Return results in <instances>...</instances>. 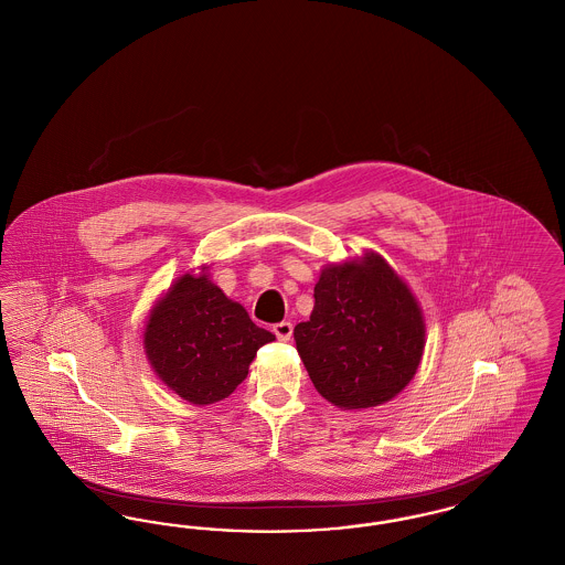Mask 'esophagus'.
Wrapping results in <instances>:
<instances>
[{
	"instance_id": "1",
	"label": "esophagus",
	"mask_w": 565,
	"mask_h": 565,
	"mask_svg": "<svg viewBox=\"0 0 565 565\" xmlns=\"http://www.w3.org/2000/svg\"><path fill=\"white\" fill-rule=\"evenodd\" d=\"M292 330H295V326L290 322H279L273 326V332H275V337L279 339V341H290V337H292Z\"/></svg>"
}]
</instances>
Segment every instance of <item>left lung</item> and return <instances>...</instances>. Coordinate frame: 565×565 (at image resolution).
Returning <instances> with one entry per match:
<instances>
[{"mask_svg": "<svg viewBox=\"0 0 565 565\" xmlns=\"http://www.w3.org/2000/svg\"><path fill=\"white\" fill-rule=\"evenodd\" d=\"M298 355L328 403L353 411L390 403L417 373L426 348L422 307L403 277L373 249L326 265Z\"/></svg>", "mask_w": 565, "mask_h": 565, "instance_id": "1", "label": "left lung"}]
</instances>
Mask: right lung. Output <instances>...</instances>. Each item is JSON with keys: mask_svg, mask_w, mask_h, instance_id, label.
I'll use <instances>...</instances> for the list:
<instances>
[{"mask_svg": "<svg viewBox=\"0 0 565 565\" xmlns=\"http://www.w3.org/2000/svg\"><path fill=\"white\" fill-rule=\"evenodd\" d=\"M184 273L150 309L143 351L152 371L182 401L196 406L228 398L256 351L275 334L249 320L243 305L224 295L207 275Z\"/></svg>", "mask_w": 565, "mask_h": 565, "instance_id": "right-lung-1", "label": "right lung"}]
</instances>
